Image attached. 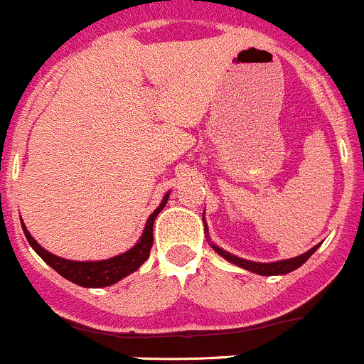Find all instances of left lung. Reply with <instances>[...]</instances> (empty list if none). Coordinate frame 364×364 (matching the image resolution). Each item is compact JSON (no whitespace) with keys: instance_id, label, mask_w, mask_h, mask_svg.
Listing matches in <instances>:
<instances>
[{"instance_id":"8db88e82","label":"left lung","mask_w":364,"mask_h":364,"mask_svg":"<svg viewBox=\"0 0 364 364\" xmlns=\"http://www.w3.org/2000/svg\"><path fill=\"white\" fill-rule=\"evenodd\" d=\"M205 230H207V225H205ZM212 247H214L215 253L221 255L223 258H226L228 262H232V264L239 265V267L242 269H247V271L255 272V274H262V276H276V274H289V272L296 271L297 267H301V265L304 264L306 260H308L309 257H311L313 253L316 251V247H311V250L308 251V253L301 255V257H296V258H290V260H279V262H272V264H258V262H251V260H244V258H239L235 257V255L228 253V251L221 250V247H218L215 244H210Z\"/></svg>"}]
</instances>
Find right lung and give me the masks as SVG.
<instances>
[{"label": "right lung", "mask_w": 364, "mask_h": 364, "mask_svg": "<svg viewBox=\"0 0 364 364\" xmlns=\"http://www.w3.org/2000/svg\"><path fill=\"white\" fill-rule=\"evenodd\" d=\"M168 196L163 198L159 207L152 212V215L149 218L145 226V232H143L141 239L138 240L132 250H129L127 253H122L118 257L109 258V260H100V262H74V260H65V258L56 257V255L46 251L37 240L31 237V233L28 232L26 226L23 225L24 235H26L30 246L37 251L38 257L46 262L48 265H51L58 274L67 278L68 282L75 283L79 287H88V289H100V287H109L113 283L120 282L122 278H125L131 272L138 271L139 265L150 257V250H152L154 244V221H156L157 214L164 208L166 205Z\"/></svg>", "instance_id": "1"}]
</instances>
